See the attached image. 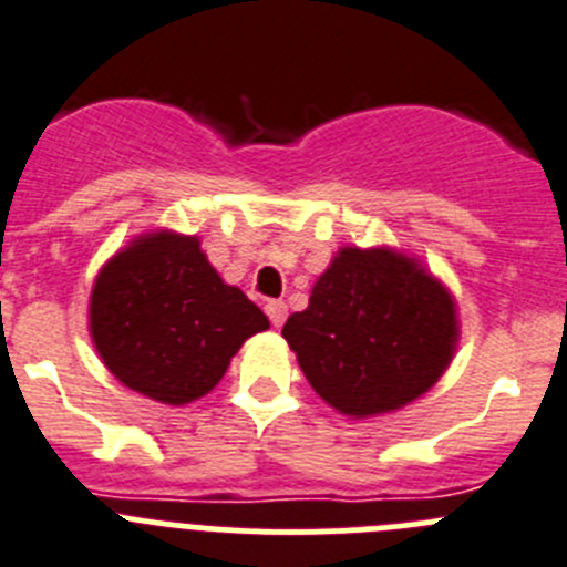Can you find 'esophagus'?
Listing matches in <instances>:
<instances>
[{
  "instance_id": "esophagus-1",
  "label": "esophagus",
  "mask_w": 567,
  "mask_h": 567,
  "mask_svg": "<svg viewBox=\"0 0 567 567\" xmlns=\"http://www.w3.org/2000/svg\"><path fill=\"white\" fill-rule=\"evenodd\" d=\"M266 313L268 319H271L274 327H282L285 324V316H288V308H285V301H268L266 305Z\"/></svg>"
}]
</instances>
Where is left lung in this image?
<instances>
[{
  "label": "left lung",
  "mask_w": 567,
  "mask_h": 567,
  "mask_svg": "<svg viewBox=\"0 0 567 567\" xmlns=\"http://www.w3.org/2000/svg\"><path fill=\"white\" fill-rule=\"evenodd\" d=\"M458 332L451 290L391 246L338 248L282 327L316 394L349 420L420 400L451 367Z\"/></svg>",
  "instance_id": "8db88e82"
}]
</instances>
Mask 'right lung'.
Masks as SVG:
<instances>
[{
    "instance_id": "right-lung-1",
    "label": "right lung",
    "mask_w": 567,
    "mask_h": 567,
    "mask_svg": "<svg viewBox=\"0 0 567 567\" xmlns=\"http://www.w3.org/2000/svg\"><path fill=\"white\" fill-rule=\"evenodd\" d=\"M268 316L212 268L195 235L153 229L97 271L89 332L100 361L131 391L164 405L209 394Z\"/></svg>"
}]
</instances>
